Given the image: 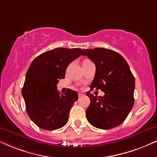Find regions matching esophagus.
Here are the masks:
<instances>
[{
  "label": "esophagus",
  "instance_id": "1",
  "mask_svg": "<svg viewBox=\"0 0 157 157\" xmlns=\"http://www.w3.org/2000/svg\"><path fill=\"white\" fill-rule=\"evenodd\" d=\"M85 94L84 93V92H79L78 93V97L80 98V97H82V96H84Z\"/></svg>",
  "mask_w": 157,
  "mask_h": 157
}]
</instances>
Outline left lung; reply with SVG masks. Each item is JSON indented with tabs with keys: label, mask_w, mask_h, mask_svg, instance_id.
Wrapping results in <instances>:
<instances>
[{
	"label": "left lung",
	"mask_w": 157,
	"mask_h": 157,
	"mask_svg": "<svg viewBox=\"0 0 157 157\" xmlns=\"http://www.w3.org/2000/svg\"><path fill=\"white\" fill-rule=\"evenodd\" d=\"M84 51L96 66L90 87L105 93L98 97L86 92L90 99L86 119L97 128H114L124 122L134 105L135 78L127 61L117 52L105 48Z\"/></svg>",
	"instance_id": "left-lung-1"
}]
</instances>
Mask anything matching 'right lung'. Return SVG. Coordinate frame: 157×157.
I'll return each instance as SVG.
<instances>
[{
    "label": "right lung",
    "mask_w": 157,
    "mask_h": 157,
    "mask_svg": "<svg viewBox=\"0 0 157 157\" xmlns=\"http://www.w3.org/2000/svg\"><path fill=\"white\" fill-rule=\"evenodd\" d=\"M81 55L84 56L81 49L57 48L44 52L30 64L22 94L29 117L40 128L55 130L67 124L78 93L68 90L60 94L57 84L65 78L69 64Z\"/></svg>",
    "instance_id": "1"
}]
</instances>
